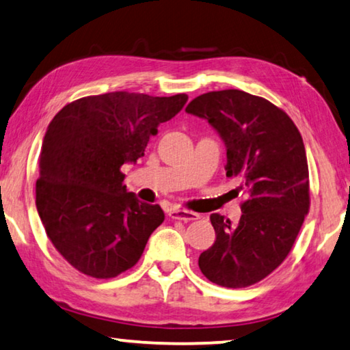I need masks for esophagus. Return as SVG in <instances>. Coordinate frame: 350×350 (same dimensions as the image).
<instances>
[{"label":"esophagus","instance_id":"obj_1","mask_svg":"<svg viewBox=\"0 0 350 350\" xmlns=\"http://www.w3.org/2000/svg\"><path fill=\"white\" fill-rule=\"evenodd\" d=\"M169 216L172 219H176V220H183V222H189V220H196L200 216H198L197 213H192V211H187V209H170Z\"/></svg>","mask_w":350,"mask_h":350}]
</instances>
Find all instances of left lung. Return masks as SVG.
Returning <instances> with one entry per match:
<instances>
[{
    "instance_id": "8db88e82",
    "label": "left lung",
    "mask_w": 350,
    "mask_h": 350,
    "mask_svg": "<svg viewBox=\"0 0 350 350\" xmlns=\"http://www.w3.org/2000/svg\"><path fill=\"white\" fill-rule=\"evenodd\" d=\"M187 114L205 119L227 148V176L241 181V219L211 214L216 241L198 256L209 282L245 288L282 265L310 206L308 164L302 136L282 109L238 89L193 98Z\"/></svg>"
}]
</instances>
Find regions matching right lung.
<instances>
[{
  "instance_id": "add662e5",
  "label": "right lung",
  "mask_w": 350,
  "mask_h": 350,
  "mask_svg": "<svg viewBox=\"0 0 350 350\" xmlns=\"http://www.w3.org/2000/svg\"><path fill=\"white\" fill-rule=\"evenodd\" d=\"M187 95L109 92L64 106L46 128L36 206L46 236L79 272L111 278L131 269L164 220L123 185V164L144 157L150 137Z\"/></svg>"
}]
</instances>
